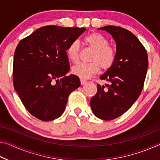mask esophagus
I'll list each match as a JSON object with an SVG mask.
<instances>
[{
    "label": "esophagus",
    "mask_w": 160,
    "mask_h": 160,
    "mask_svg": "<svg viewBox=\"0 0 160 160\" xmlns=\"http://www.w3.org/2000/svg\"><path fill=\"white\" fill-rule=\"evenodd\" d=\"M80 83H81V85H85V83H87V80L82 79V78H80Z\"/></svg>",
    "instance_id": "34e87169"
}]
</instances>
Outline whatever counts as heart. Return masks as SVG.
<instances>
[{"instance_id":"obj_1","label":"heart","mask_w":160,"mask_h":160,"mask_svg":"<svg viewBox=\"0 0 160 160\" xmlns=\"http://www.w3.org/2000/svg\"><path fill=\"white\" fill-rule=\"evenodd\" d=\"M85 44L94 49L90 58V63H80L72 68V73L76 76L88 79L96 74L100 67L107 70L112 66L116 58L114 48L109 45L106 37L99 33H92L84 39ZM66 56L72 63L79 59L80 44L77 40L72 42L66 48Z\"/></svg>"}]
</instances>
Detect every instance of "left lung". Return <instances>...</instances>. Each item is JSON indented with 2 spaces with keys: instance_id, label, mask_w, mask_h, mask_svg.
<instances>
[{
  "instance_id": "1",
  "label": "left lung",
  "mask_w": 160,
  "mask_h": 160,
  "mask_svg": "<svg viewBox=\"0 0 160 160\" xmlns=\"http://www.w3.org/2000/svg\"><path fill=\"white\" fill-rule=\"evenodd\" d=\"M98 29L112 35L116 45V58L100 79L110 84H97V92L90 100L92 112L103 120H113L126 112L141 93L148 67V53L135 35L116 26Z\"/></svg>"
}]
</instances>
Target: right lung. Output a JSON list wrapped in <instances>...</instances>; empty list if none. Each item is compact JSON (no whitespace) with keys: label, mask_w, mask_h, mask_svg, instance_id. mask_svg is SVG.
I'll return each instance as SVG.
<instances>
[{"label":"right lung","mask_w":160,"mask_h":160,"mask_svg":"<svg viewBox=\"0 0 160 160\" xmlns=\"http://www.w3.org/2000/svg\"><path fill=\"white\" fill-rule=\"evenodd\" d=\"M84 28L48 25L22 39L13 61V84L22 102L34 117L52 121L63 114L69 94L80 86L70 70L66 48Z\"/></svg>","instance_id":"add662e5"}]
</instances>
